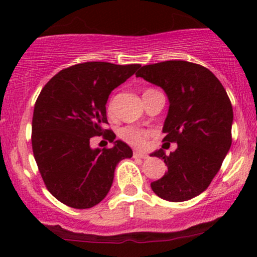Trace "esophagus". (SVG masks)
Segmentation results:
<instances>
[{
	"mask_svg": "<svg viewBox=\"0 0 257 257\" xmlns=\"http://www.w3.org/2000/svg\"><path fill=\"white\" fill-rule=\"evenodd\" d=\"M134 158H142V159H147L148 155L145 154V153H142V152H134Z\"/></svg>",
	"mask_w": 257,
	"mask_h": 257,
	"instance_id": "1",
	"label": "esophagus"
}]
</instances>
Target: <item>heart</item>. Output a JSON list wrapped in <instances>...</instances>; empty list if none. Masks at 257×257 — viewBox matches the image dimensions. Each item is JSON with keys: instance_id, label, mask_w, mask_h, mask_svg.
Masks as SVG:
<instances>
[{"instance_id": "b5f03b06", "label": "heart", "mask_w": 257, "mask_h": 257, "mask_svg": "<svg viewBox=\"0 0 257 257\" xmlns=\"http://www.w3.org/2000/svg\"><path fill=\"white\" fill-rule=\"evenodd\" d=\"M152 90H154V89H147L144 92V94L148 92H152ZM107 110H108V113L113 112V100L112 99H109V102H108ZM149 134H150L149 132L145 131V129L138 128V126H133V125L124 126V128H121L120 131H119V137H120L124 142L134 145V147H144L145 143H147V139H148V137H149Z\"/></svg>"}]
</instances>
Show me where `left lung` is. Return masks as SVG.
Wrapping results in <instances>:
<instances>
[{"label":"left lung","instance_id":"left-lung-1","mask_svg":"<svg viewBox=\"0 0 257 257\" xmlns=\"http://www.w3.org/2000/svg\"><path fill=\"white\" fill-rule=\"evenodd\" d=\"M136 74L167 93L163 142L178 144L169 155L163 149L150 155L164 159L168 167L150 186L168 201L195 198L208 189L231 147L234 114L226 90L208 68L186 61L148 64Z\"/></svg>","mask_w":257,"mask_h":257}]
</instances>
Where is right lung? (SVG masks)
Masks as SVG:
<instances>
[{
  "label": "right lung",
  "instance_id": "1",
  "mask_svg": "<svg viewBox=\"0 0 257 257\" xmlns=\"http://www.w3.org/2000/svg\"><path fill=\"white\" fill-rule=\"evenodd\" d=\"M141 64L84 62L52 77L42 88L32 118V149L49 193L74 209L99 204L113 184L114 170L133 152L124 142L113 148L92 150L93 136L114 141L103 129L110 92L136 73Z\"/></svg>",
  "mask_w": 257,
  "mask_h": 257
}]
</instances>
